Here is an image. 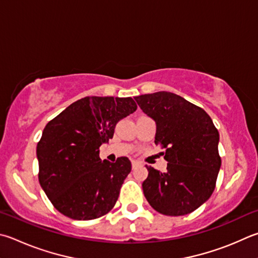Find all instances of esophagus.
I'll return each instance as SVG.
<instances>
[{"instance_id":"1","label":"esophagus","mask_w":258,"mask_h":258,"mask_svg":"<svg viewBox=\"0 0 258 258\" xmlns=\"http://www.w3.org/2000/svg\"><path fill=\"white\" fill-rule=\"evenodd\" d=\"M139 165H140V162H139V161H135V160H133V161H132V167H133V168H135V167L139 166Z\"/></svg>"}]
</instances>
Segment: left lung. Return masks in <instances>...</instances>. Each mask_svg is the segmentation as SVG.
<instances>
[{
    "mask_svg": "<svg viewBox=\"0 0 258 258\" xmlns=\"http://www.w3.org/2000/svg\"><path fill=\"white\" fill-rule=\"evenodd\" d=\"M156 120L154 143L166 151L167 170L148 167L143 193L157 212L178 217L193 212L210 199L221 167L219 132L203 108L172 92L134 97Z\"/></svg>",
    "mask_w": 258,
    "mask_h": 258,
    "instance_id": "8db88e82",
    "label": "left lung"
}]
</instances>
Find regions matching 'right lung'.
Returning <instances> with one entry per match:
<instances>
[{
	"label": "right lung",
	"instance_id": "obj_1",
	"mask_svg": "<svg viewBox=\"0 0 258 258\" xmlns=\"http://www.w3.org/2000/svg\"><path fill=\"white\" fill-rule=\"evenodd\" d=\"M137 108L131 97H84L45 126L37 143L38 179L58 212L93 220L115 207L132 165L126 157L101 161L99 148Z\"/></svg>",
	"mask_w": 258,
	"mask_h": 258
}]
</instances>
